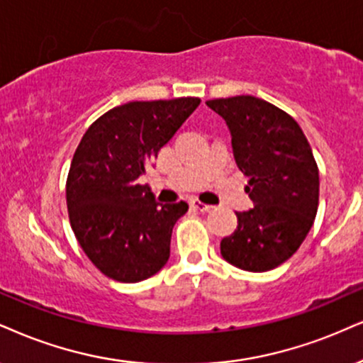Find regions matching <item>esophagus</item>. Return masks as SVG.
Segmentation results:
<instances>
[{
  "instance_id": "obj_1",
  "label": "esophagus",
  "mask_w": 363,
  "mask_h": 363,
  "mask_svg": "<svg viewBox=\"0 0 363 363\" xmlns=\"http://www.w3.org/2000/svg\"><path fill=\"white\" fill-rule=\"evenodd\" d=\"M190 207H191V208H195V210H199V212H208V210H212V205L200 202L199 199L190 200Z\"/></svg>"
}]
</instances>
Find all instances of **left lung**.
Listing matches in <instances>:
<instances>
[{
	"label": "left lung",
	"instance_id": "left-lung-1",
	"mask_svg": "<svg viewBox=\"0 0 363 363\" xmlns=\"http://www.w3.org/2000/svg\"><path fill=\"white\" fill-rule=\"evenodd\" d=\"M230 129L237 167L249 177L254 208L235 212L237 229L223 237L222 257L250 272L271 271L299 249L318 210L320 177L299 124L254 96L207 101Z\"/></svg>",
	"mask_w": 363,
	"mask_h": 363
}]
</instances>
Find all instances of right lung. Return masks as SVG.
I'll return each instance as SVG.
<instances>
[{"instance_id": "1", "label": "right lung", "mask_w": 363, "mask_h": 363, "mask_svg": "<svg viewBox=\"0 0 363 363\" xmlns=\"http://www.w3.org/2000/svg\"><path fill=\"white\" fill-rule=\"evenodd\" d=\"M199 104V97L128 102L94 121L80 140L65 186L70 225L111 279L140 283L167 264L173 225L189 205L156 203L138 178Z\"/></svg>"}]
</instances>
